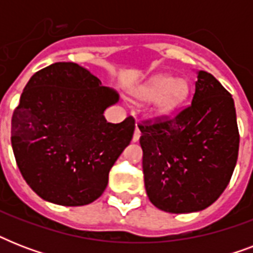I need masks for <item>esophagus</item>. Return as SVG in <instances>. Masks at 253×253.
Wrapping results in <instances>:
<instances>
[{
  "mask_svg": "<svg viewBox=\"0 0 253 253\" xmlns=\"http://www.w3.org/2000/svg\"><path fill=\"white\" fill-rule=\"evenodd\" d=\"M139 138H140V130H139L138 126H136V128H135V132H134V136H132V142H138Z\"/></svg>",
  "mask_w": 253,
  "mask_h": 253,
  "instance_id": "34e87169",
  "label": "esophagus"
}]
</instances>
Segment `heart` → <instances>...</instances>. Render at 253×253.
Returning a JSON list of instances; mask_svg holds the SVG:
<instances>
[{
    "instance_id": "b5f03b06",
    "label": "heart",
    "mask_w": 253,
    "mask_h": 253,
    "mask_svg": "<svg viewBox=\"0 0 253 253\" xmlns=\"http://www.w3.org/2000/svg\"><path fill=\"white\" fill-rule=\"evenodd\" d=\"M190 86L182 77L159 73L132 89V95L147 102V109L155 118H166L176 113L188 99Z\"/></svg>"
}]
</instances>
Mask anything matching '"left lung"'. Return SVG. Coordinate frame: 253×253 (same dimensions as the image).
Segmentation results:
<instances>
[{
  "mask_svg": "<svg viewBox=\"0 0 253 253\" xmlns=\"http://www.w3.org/2000/svg\"><path fill=\"white\" fill-rule=\"evenodd\" d=\"M139 130L146 192L156 208L185 214L219 198L236 166L239 131L232 95L215 77L198 71L192 105Z\"/></svg>",
  "mask_w": 253,
  "mask_h": 253,
  "instance_id": "obj_1",
  "label": "left lung"
}]
</instances>
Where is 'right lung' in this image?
I'll list each match as a JSON object with an SVG mask.
<instances>
[{"label": "right lung", "mask_w": 253, "mask_h": 253, "mask_svg": "<svg viewBox=\"0 0 253 253\" xmlns=\"http://www.w3.org/2000/svg\"><path fill=\"white\" fill-rule=\"evenodd\" d=\"M76 63H55L34 75L11 118L17 166L38 196L61 206H83L106 189L109 172L135 130L132 118L109 123L114 89Z\"/></svg>", "instance_id": "1"}]
</instances>
